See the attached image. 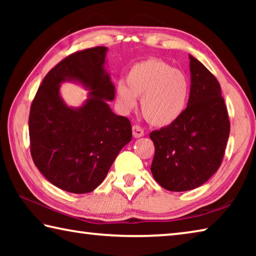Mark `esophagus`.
<instances>
[{"instance_id": "34e87169", "label": "esophagus", "mask_w": 256, "mask_h": 256, "mask_svg": "<svg viewBox=\"0 0 256 256\" xmlns=\"http://www.w3.org/2000/svg\"><path fill=\"white\" fill-rule=\"evenodd\" d=\"M132 133H133V136L136 138L144 136V130H142V128L138 126V125H133Z\"/></svg>"}]
</instances>
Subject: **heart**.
<instances>
[{"label": "heart", "instance_id": "obj_1", "mask_svg": "<svg viewBox=\"0 0 256 256\" xmlns=\"http://www.w3.org/2000/svg\"><path fill=\"white\" fill-rule=\"evenodd\" d=\"M126 84L120 81L116 102L124 112H131L141 99L144 118L156 126H168L184 114L190 86L183 72L160 60L136 63L126 74Z\"/></svg>", "mask_w": 256, "mask_h": 256}]
</instances>
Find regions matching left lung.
Returning a JSON list of instances; mask_svg holds the SVG:
<instances>
[{
	"mask_svg": "<svg viewBox=\"0 0 256 256\" xmlns=\"http://www.w3.org/2000/svg\"><path fill=\"white\" fill-rule=\"evenodd\" d=\"M188 58L190 92L184 114L150 133L156 149L151 172L172 192L196 188L218 170L230 131L218 80L200 60Z\"/></svg>",
	"mask_w": 256,
	"mask_h": 256,
	"instance_id": "8db88e82",
	"label": "left lung"
}]
</instances>
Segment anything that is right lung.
<instances>
[{"label":"right lung","instance_id":"obj_1","mask_svg":"<svg viewBox=\"0 0 256 256\" xmlns=\"http://www.w3.org/2000/svg\"><path fill=\"white\" fill-rule=\"evenodd\" d=\"M107 50L94 47L60 60L47 73L30 107L34 162L52 184L70 193H89L100 185L132 138L131 122L108 105L115 86L105 66ZM64 82L88 90L81 106L62 100L59 89Z\"/></svg>","mask_w":256,"mask_h":256}]
</instances>
